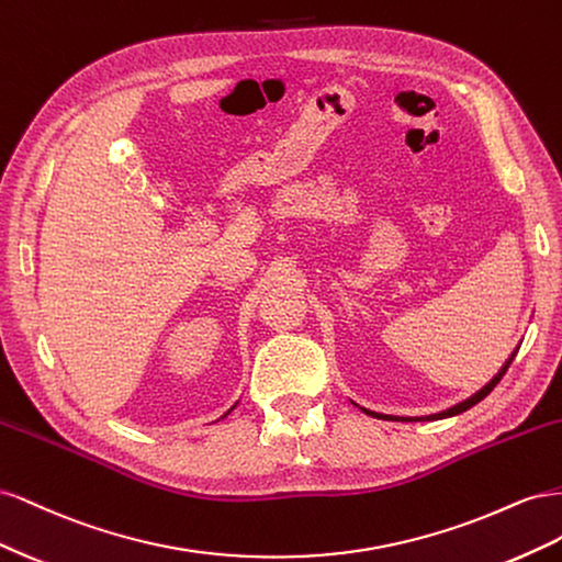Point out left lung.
Returning a JSON list of instances; mask_svg holds the SVG:
<instances>
[{
    "label": "left lung",
    "instance_id": "1",
    "mask_svg": "<svg viewBox=\"0 0 562 562\" xmlns=\"http://www.w3.org/2000/svg\"><path fill=\"white\" fill-rule=\"evenodd\" d=\"M514 356H516V351L512 353V359H508L504 366H502V370L497 372L495 378H492L481 391H475V394L471 396V398H467V401H462V403H457V405H452V407H448V411H443V413H438V415H429V417H394V415H380V413H372V411H366V407H361V411L366 413V415H372V417H378V419H401V422H419V419H446V417H454V415H459V413H464V411H469V407H473L475 403H481L492 389H495L497 384H499V380L504 378V372L508 370V366H512V361H514Z\"/></svg>",
    "mask_w": 562,
    "mask_h": 562
}]
</instances>
